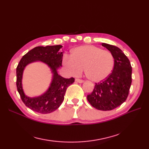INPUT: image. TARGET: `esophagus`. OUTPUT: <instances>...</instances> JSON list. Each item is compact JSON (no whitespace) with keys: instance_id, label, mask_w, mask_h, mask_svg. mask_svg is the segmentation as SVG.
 Masks as SVG:
<instances>
[{"instance_id":"1","label":"esophagus","mask_w":149,"mask_h":149,"mask_svg":"<svg viewBox=\"0 0 149 149\" xmlns=\"http://www.w3.org/2000/svg\"><path fill=\"white\" fill-rule=\"evenodd\" d=\"M75 81L77 82V83H83L84 82L83 80L79 79H75Z\"/></svg>"}]
</instances>
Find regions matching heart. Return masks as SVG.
Returning <instances> with one entry per match:
<instances>
[{
  "label": "heart",
  "instance_id": "1",
  "mask_svg": "<svg viewBox=\"0 0 149 149\" xmlns=\"http://www.w3.org/2000/svg\"><path fill=\"white\" fill-rule=\"evenodd\" d=\"M63 65L74 76L81 74L84 68L88 79L94 83H100L111 74L114 58L109 51L93 45H83L73 49L70 56H65Z\"/></svg>",
  "mask_w": 149,
  "mask_h": 149
}]
</instances>
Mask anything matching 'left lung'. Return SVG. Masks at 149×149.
<instances>
[{"mask_svg":"<svg viewBox=\"0 0 149 149\" xmlns=\"http://www.w3.org/2000/svg\"><path fill=\"white\" fill-rule=\"evenodd\" d=\"M114 56V66L109 77L100 83H96L88 101L96 109L111 111L118 107L127 99L132 83V66L128 58L120 48L103 43Z\"/></svg>","mask_w":149,"mask_h":149,"instance_id":"8db88e82","label":"left lung"}]
</instances>
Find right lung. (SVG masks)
Masks as SVG:
<instances>
[{"label": "right lung", "instance_id": "obj_1", "mask_svg": "<svg viewBox=\"0 0 149 149\" xmlns=\"http://www.w3.org/2000/svg\"><path fill=\"white\" fill-rule=\"evenodd\" d=\"M62 45L37 47L22 58L17 67V88L25 105L32 111L41 114H48L56 110L63 101L67 88L74 81L73 78L66 79L58 74V69L62 66L63 52ZM41 61L51 68L52 79L48 89L42 95L31 98L26 96L22 86L23 71L28 64Z\"/></svg>", "mask_w": 149, "mask_h": 149}]
</instances>
